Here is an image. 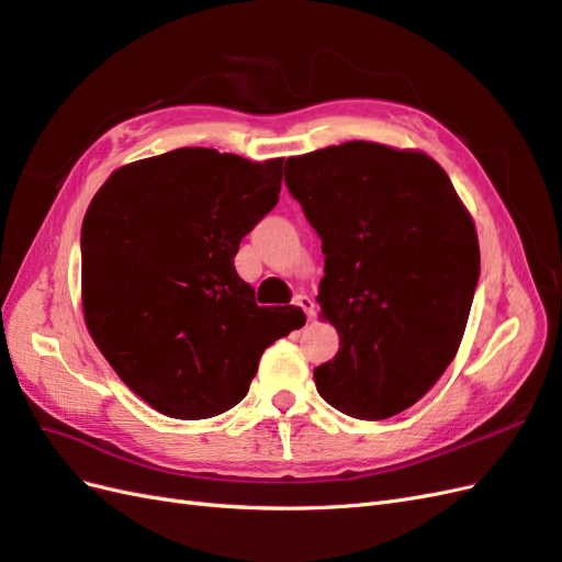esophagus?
Segmentation results:
<instances>
[{"label":"esophagus","mask_w":562,"mask_h":562,"mask_svg":"<svg viewBox=\"0 0 562 562\" xmlns=\"http://www.w3.org/2000/svg\"><path fill=\"white\" fill-rule=\"evenodd\" d=\"M295 304H297L300 310H304V314H307L310 318L314 316V307H316V304H314V300H312L310 295H297V297H295Z\"/></svg>","instance_id":"esophagus-1"}]
</instances>
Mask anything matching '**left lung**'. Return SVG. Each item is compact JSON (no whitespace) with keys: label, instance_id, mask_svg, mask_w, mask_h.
<instances>
[{"label":"left lung","instance_id":"1","mask_svg":"<svg viewBox=\"0 0 562 562\" xmlns=\"http://www.w3.org/2000/svg\"><path fill=\"white\" fill-rule=\"evenodd\" d=\"M285 184L321 236V318L339 349L314 368L339 413L386 419L452 363L481 274L473 217L429 155L351 140L285 161Z\"/></svg>","mask_w":562,"mask_h":562}]
</instances>
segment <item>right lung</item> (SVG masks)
<instances>
[{
    "mask_svg": "<svg viewBox=\"0 0 562 562\" xmlns=\"http://www.w3.org/2000/svg\"><path fill=\"white\" fill-rule=\"evenodd\" d=\"M281 168L180 147L116 168L83 215V321L116 375L161 415L229 411L262 351L293 330L234 269L244 236L277 206Z\"/></svg>",
    "mask_w": 562,
    "mask_h": 562,
    "instance_id": "right-lung-1",
    "label": "right lung"
}]
</instances>
